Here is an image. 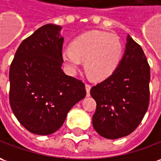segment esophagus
Here are the masks:
<instances>
[{
	"label": "esophagus",
	"instance_id": "esophagus-1",
	"mask_svg": "<svg viewBox=\"0 0 161 161\" xmlns=\"http://www.w3.org/2000/svg\"><path fill=\"white\" fill-rule=\"evenodd\" d=\"M85 90H86V93H87V96H90V91H91V85L86 84L85 85Z\"/></svg>",
	"mask_w": 161,
	"mask_h": 161
}]
</instances>
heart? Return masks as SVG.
I'll return each mask as SVG.
<instances>
[{"label": "heart", "mask_w": 161, "mask_h": 161, "mask_svg": "<svg viewBox=\"0 0 161 161\" xmlns=\"http://www.w3.org/2000/svg\"><path fill=\"white\" fill-rule=\"evenodd\" d=\"M123 46L119 37L106 31H92L78 36L70 49L62 52L68 70L75 74L85 62V70L92 79H107L116 70L122 61Z\"/></svg>", "instance_id": "b5f03b06"}]
</instances>
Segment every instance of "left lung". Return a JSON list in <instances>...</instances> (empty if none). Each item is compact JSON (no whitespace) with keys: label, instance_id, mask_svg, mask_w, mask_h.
Segmentation results:
<instances>
[{"label":"left lung","instance_id":"left-lung-1","mask_svg":"<svg viewBox=\"0 0 161 161\" xmlns=\"http://www.w3.org/2000/svg\"><path fill=\"white\" fill-rule=\"evenodd\" d=\"M150 77V67L143 49L128 35L116 70L91 89L97 103L92 126L99 135L117 139L135 130L148 109Z\"/></svg>","mask_w":161,"mask_h":161}]
</instances>
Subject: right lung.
<instances>
[{
    "mask_svg": "<svg viewBox=\"0 0 161 161\" xmlns=\"http://www.w3.org/2000/svg\"><path fill=\"white\" fill-rule=\"evenodd\" d=\"M62 26H41L16 50L9 69V103L15 116L33 134L58 130L71 108L86 95L85 84L62 69Z\"/></svg>",
    "mask_w": 161,
    "mask_h": 161,
    "instance_id": "1",
    "label": "right lung"
}]
</instances>
